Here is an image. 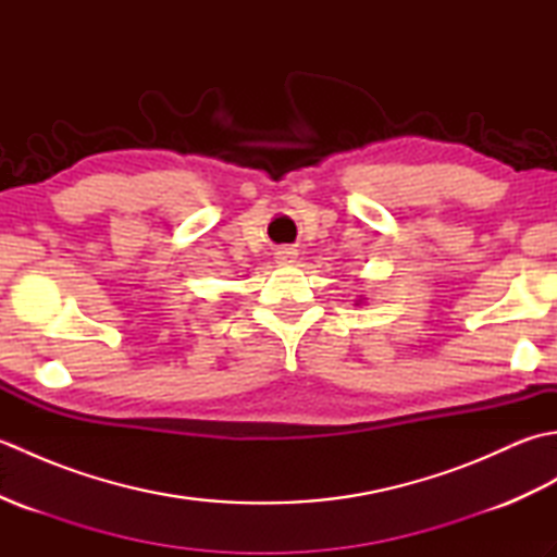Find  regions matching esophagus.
Instances as JSON below:
<instances>
[{
	"label": "esophagus",
	"mask_w": 557,
	"mask_h": 557,
	"mask_svg": "<svg viewBox=\"0 0 557 557\" xmlns=\"http://www.w3.org/2000/svg\"><path fill=\"white\" fill-rule=\"evenodd\" d=\"M294 260H297V251H294V248H289V246L277 248V251H275V263H280V265H292Z\"/></svg>",
	"instance_id": "esophagus-1"
}]
</instances>
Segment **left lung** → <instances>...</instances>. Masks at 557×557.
Here are the masks:
<instances>
[{
	"instance_id": "obj_1",
	"label": "left lung",
	"mask_w": 557,
	"mask_h": 557,
	"mask_svg": "<svg viewBox=\"0 0 557 557\" xmlns=\"http://www.w3.org/2000/svg\"><path fill=\"white\" fill-rule=\"evenodd\" d=\"M357 306H361V299H357Z\"/></svg>"
}]
</instances>
